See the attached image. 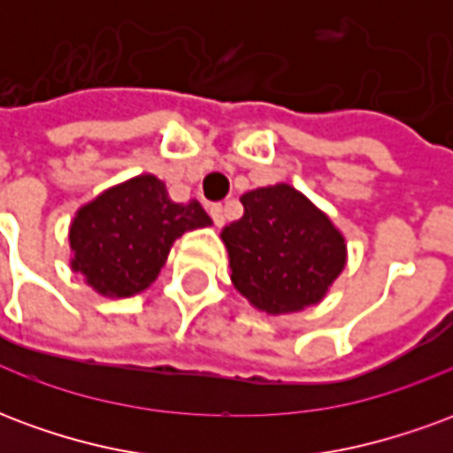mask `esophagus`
Instances as JSON below:
<instances>
[{
  "instance_id": "esophagus-1",
  "label": "esophagus",
  "mask_w": 453,
  "mask_h": 453,
  "mask_svg": "<svg viewBox=\"0 0 453 453\" xmlns=\"http://www.w3.org/2000/svg\"><path fill=\"white\" fill-rule=\"evenodd\" d=\"M211 211V218H213V223H216L218 227L226 226V211H223V206L220 203H213V206L208 208Z\"/></svg>"
}]
</instances>
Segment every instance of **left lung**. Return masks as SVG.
<instances>
[{
    "instance_id": "left-lung-1",
    "label": "left lung",
    "mask_w": 453,
    "mask_h": 453,
    "mask_svg": "<svg viewBox=\"0 0 453 453\" xmlns=\"http://www.w3.org/2000/svg\"><path fill=\"white\" fill-rule=\"evenodd\" d=\"M240 201L245 216L220 233L237 294L266 315L320 303L347 265L340 227L284 181L252 188Z\"/></svg>"
}]
</instances>
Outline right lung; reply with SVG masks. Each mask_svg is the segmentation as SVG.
<instances>
[{
  "label": "right lung",
  "mask_w": 453,
  "mask_h": 453,
  "mask_svg": "<svg viewBox=\"0 0 453 453\" xmlns=\"http://www.w3.org/2000/svg\"><path fill=\"white\" fill-rule=\"evenodd\" d=\"M211 223L196 198L177 203L162 179L138 174L74 211L70 269L104 298H130L157 279L177 237Z\"/></svg>",
  "instance_id": "add662e5"
}]
</instances>
